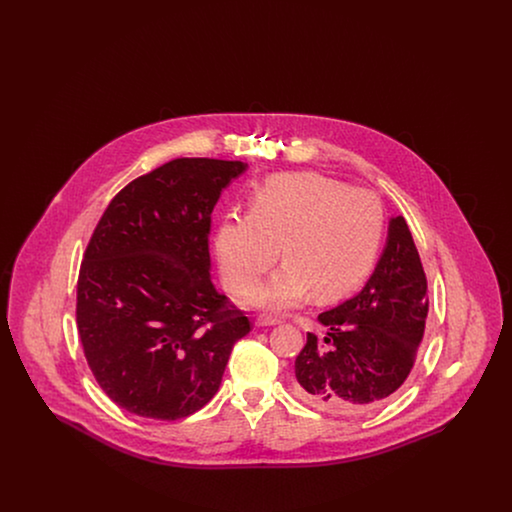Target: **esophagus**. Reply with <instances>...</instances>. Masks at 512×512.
I'll return each instance as SVG.
<instances>
[{"instance_id":"esophagus-1","label":"esophagus","mask_w":512,"mask_h":512,"mask_svg":"<svg viewBox=\"0 0 512 512\" xmlns=\"http://www.w3.org/2000/svg\"><path fill=\"white\" fill-rule=\"evenodd\" d=\"M280 322H282L280 318L272 317V315H259V317L255 318L257 326H276Z\"/></svg>"}]
</instances>
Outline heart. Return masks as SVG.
<instances>
[{
  "label": "heart",
  "instance_id": "obj_1",
  "mask_svg": "<svg viewBox=\"0 0 512 512\" xmlns=\"http://www.w3.org/2000/svg\"><path fill=\"white\" fill-rule=\"evenodd\" d=\"M384 209L376 195L318 172L268 178L247 215L220 220L215 251L226 286L253 290L282 249L286 261L249 303L286 311L315 292L332 301L355 290L376 261Z\"/></svg>",
  "mask_w": 512,
  "mask_h": 512
}]
</instances>
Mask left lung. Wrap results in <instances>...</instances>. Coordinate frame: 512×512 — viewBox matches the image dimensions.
Wrapping results in <instances>:
<instances>
[{
  "label": "left lung",
  "mask_w": 512,
  "mask_h": 512,
  "mask_svg": "<svg viewBox=\"0 0 512 512\" xmlns=\"http://www.w3.org/2000/svg\"><path fill=\"white\" fill-rule=\"evenodd\" d=\"M426 274L405 219L391 217L384 251L365 288L318 315L295 359L293 391L334 414L378 407L407 380L428 315Z\"/></svg>",
  "instance_id": "left-lung-1"
}]
</instances>
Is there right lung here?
<instances>
[{
	"instance_id": "right-lung-1",
	"label": "right lung",
	"mask_w": 512,
	"mask_h": 512,
	"mask_svg": "<svg viewBox=\"0 0 512 512\" xmlns=\"http://www.w3.org/2000/svg\"><path fill=\"white\" fill-rule=\"evenodd\" d=\"M247 163L174 159L113 197L86 247L76 324L101 390L128 413L178 420L219 391L249 320L211 280L209 228Z\"/></svg>"
}]
</instances>
